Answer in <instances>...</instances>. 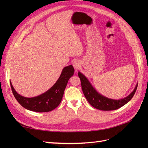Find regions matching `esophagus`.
Listing matches in <instances>:
<instances>
[{"mask_svg":"<svg viewBox=\"0 0 148 148\" xmlns=\"http://www.w3.org/2000/svg\"><path fill=\"white\" fill-rule=\"evenodd\" d=\"M73 66L74 67V69H75V70L77 71L79 67L81 66V63H80V62L79 60H75L73 62Z\"/></svg>","mask_w":148,"mask_h":148,"instance_id":"34e87169","label":"esophagus"}]
</instances>
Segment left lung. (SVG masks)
I'll list each match as a JSON object with an SVG mask.
<instances>
[{"label":"left lung","instance_id":"obj_1","mask_svg":"<svg viewBox=\"0 0 148 148\" xmlns=\"http://www.w3.org/2000/svg\"><path fill=\"white\" fill-rule=\"evenodd\" d=\"M78 75L81 81L83 94L87 101L95 108L101 110H113L123 106L132 99L138 87L137 83L133 91L128 96L123 99H110L98 92L83 74L78 71Z\"/></svg>","mask_w":148,"mask_h":148}]
</instances>
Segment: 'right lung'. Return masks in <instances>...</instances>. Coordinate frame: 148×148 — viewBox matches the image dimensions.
I'll return each instance as SVG.
<instances>
[{"mask_svg": "<svg viewBox=\"0 0 148 148\" xmlns=\"http://www.w3.org/2000/svg\"><path fill=\"white\" fill-rule=\"evenodd\" d=\"M73 66L70 65L64 67L56 83L42 95L33 97H26L19 95L12 86V92L16 101L24 108L37 112H47L56 109L60 104L67 83L74 74Z\"/></svg>", "mask_w": 148, "mask_h": 148, "instance_id": "1", "label": "right lung"}]
</instances>
